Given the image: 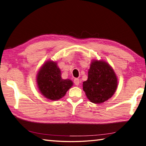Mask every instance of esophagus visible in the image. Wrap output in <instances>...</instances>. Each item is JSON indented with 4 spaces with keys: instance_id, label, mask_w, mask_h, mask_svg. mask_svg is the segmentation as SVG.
<instances>
[{
    "instance_id": "34e87169",
    "label": "esophagus",
    "mask_w": 146,
    "mask_h": 146,
    "mask_svg": "<svg viewBox=\"0 0 146 146\" xmlns=\"http://www.w3.org/2000/svg\"><path fill=\"white\" fill-rule=\"evenodd\" d=\"M74 84H75L76 86H78L79 84H80V80L78 78H75L74 79Z\"/></svg>"
}]
</instances>
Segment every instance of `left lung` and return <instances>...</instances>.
Instances as JSON below:
<instances>
[{"label":"left lung","mask_w":146,"mask_h":146,"mask_svg":"<svg viewBox=\"0 0 146 146\" xmlns=\"http://www.w3.org/2000/svg\"><path fill=\"white\" fill-rule=\"evenodd\" d=\"M117 78L112 68L104 60H92L88 78L83 82V90L90 102L102 103L115 93Z\"/></svg>","instance_id":"8db88e82"}]
</instances>
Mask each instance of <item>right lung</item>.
<instances>
[{"label":"right lung","instance_id":"1","mask_svg":"<svg viewBox=\"0 0 146 146\" xmlns=\"http://www.w3.org/2000/svg\"><path fill=\"white\" fill-rule=\"evenodd\" d=\"M37 84L39 91L46 98L55 101L65 96L73 86L70 79H62L61 71L56 62L47 60L37 74Z\"/></svg>","mask_w":146,"mask_h":146}]
</instances>
